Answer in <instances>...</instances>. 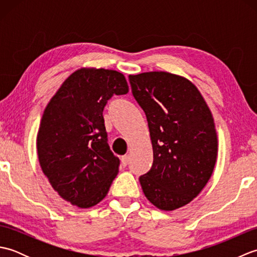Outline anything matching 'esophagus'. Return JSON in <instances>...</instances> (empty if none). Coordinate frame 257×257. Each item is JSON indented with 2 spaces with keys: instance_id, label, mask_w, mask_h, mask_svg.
<instances>
[{
  "instance_id": "1",
  "label": "esophagus",
  "mask_w": 257,
  "mask_h": 257,
  "mask_svg": "<svg viewBox=\"0 0 257 257\" xmlns=\"http://www.w3.org/2000/svg\"><path fill=\"white\" fill-rule=\"evenodd\" d=\"M120 162H121V166L122 167H125L128 165L129 162V157L128 156H122L121 158H120Z\"/></svg>"
}]
</instances>
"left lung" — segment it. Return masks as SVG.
<instances>
[{
  "instance_id": "8db88e82",
  "label": "left lung",
  "mask_w": 257,
  "mask_h": 257,
  "mask_svg": "<svg viewBox=\"0 0 257 257\" xmlns=\"http://www.w3.org/2000/svg\"><path fill=\"white\" fill-rule=\"evenodd\" d=\"M132 91L148 120L154 149L150 170L140 176L145 195L172 211L192 201L209 181L217 156L212 113L198 88L166 72L129 76Z\"/></svg>"
}]
</instances>
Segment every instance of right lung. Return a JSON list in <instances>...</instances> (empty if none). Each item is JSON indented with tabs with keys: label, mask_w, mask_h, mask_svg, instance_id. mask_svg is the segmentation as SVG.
I'll list each match as a JSON object with an SVG mask.
<instances>
[{
	"label": "right lung",
	"mask_w": 257,
	"mask_h": 257,
	"mask_svg": "<svg viewBox=\"0 0 257 257\" xmlns=\"http://www.w3.org/2000/svg\"><path fill=\"white\" fill-rule=\"evenodd\" d=\"M124 76L109 69H78L48 102L37 135L43 172L64 200L90 207L105 198L119 159L108 145L102 111L113 95L128 92Z\"/></svg>",
	"instance_id": "1"
}]
</instances>
